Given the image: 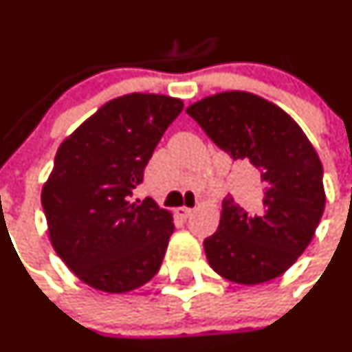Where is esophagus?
<instances>
[{
  "label": "esophagus",
  "mask_w": 352,
  "mask_h": 352,
  "mask_svg": "<svg viewBox=\"0 0 352 352\" xmlns=\"http://www.w3.org/2000/svg\"><path fill=\"white\" fill-rule=\"evenodd\" d=\"M191 213H192V210H191V208H188V206H181V208H177V210H176V214L179 218H183V220L190 218Z\"/></svg>",
  "instance_id": "34e87169"
}]
</instances>
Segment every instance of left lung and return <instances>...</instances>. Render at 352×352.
I'll return each instance as SVG.
<instances>
[{
	"mask_svg": "<svg viewBox=\"0 0 352 352\" xmlns=\"http://www.w3.org/2000/svg\"><path fill=\"white\" fill-rule=\"evenodd\" d=\"M233 161L260 173L263 203L223 199L218 230L205 240L210 267L226 280L255 285L280 277L311 243L326 206L322 164L285 111L250 92L230 90L186 109Z\"/></svg>",
	"mask_w": 352,
	"mask_h": 352,
	"instance_id": "8db88e82",
	"label": "left lung"
}]
</instances>
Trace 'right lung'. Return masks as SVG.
Here are the masks:
<instances>
[{
	"instance_id": "right-lung-1",
	"label": "right lung",
	"mask_w": 352,
	"mask_h": 352,
	"mask_svg": "<svg viewBox=\"0 0 352 352\" xmlns=\"http://www.w3.org/2000/svg\"><path fill=\"white\" fill-rule=\"evenodd\" d=\"M183 107L161 94L117 97L56 151L41 206L55 252L87 285L124 294L160 270L175 232L173 214L153 198L132 201V192Z\"/></svg>"
}]
</instances>
